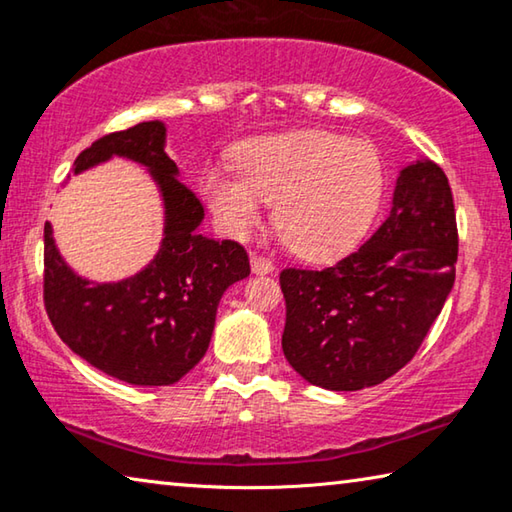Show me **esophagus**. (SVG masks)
<instances>
[{
  "label": "esophagus",
  "mask_w": 512,
  "mask_h": 512,
  "mask_svg": "<svg viewBox=\"0 0 512 512\" xmlns=\"http://www.w3.org/2000/svg\"><path fill=\"white\" fill-rule=\"evenodd\" d=\"M250 268H253L255 275H268L275 271V266L271 259L266 257H259V255H250Z\"/></svg>",
  "instance_id": "1"
}]
</instances>
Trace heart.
Here are the masks:
<instances>
[{
  "instance_id": "b5f03b06",
  "label": "heart",
  "mask_w": 512,
  "mask_h": 512,
  "mask_svg": "<svg viewBox=\"0 0 512 512\" xmlns=\"http://www.w3.org/2000/svg\"><path fill=\"white\" fill-rule=\"evenodd\" d=\"M239 169L210 167L203 194L221 228L244 239L275 203L280 237L309 259L336 257L366 235L384 198L375 146L329 131H300L250 142Z\"/></svg>"
}]
</instances>
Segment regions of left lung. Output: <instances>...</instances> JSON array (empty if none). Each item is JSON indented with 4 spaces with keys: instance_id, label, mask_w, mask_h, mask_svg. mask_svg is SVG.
Wrapping results in <instances>:
<instances>
[{
    "instance_id": "1",
    "label": "left lung",
    "mask_w": 512,
    "mask_h": 512,
    "mask_svg": "<svg viewBox=\"0 0 512 512\" xmlns=\"http://www.w3.org/2000/svg\"><path fill=\"white\" fill-rule=\"evenodd\" d=\"M458 232L445 171L420 158L400 169L393 207L359 250L323 271L284 268L282 350L327 391L393 377L438 318L456 280Z\"/></svg>"
}]
</instances>
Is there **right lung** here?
I'll use <instances>...</instances> for the list:
<instances>
[{
    "mask_svg": "<svg viewBox=\"0 0 512 512\" xmlns=\"http://www.w3.org/2000/svg\"><path fill=\"white\" fill-rule=\"evenodd\" d=\"M164 121L110 133L74 162L83 173L110 158L146 167L164 205L155 257L119 282L76 275L45 223V309L60 339L106 375L133 386H169L205 357L216 307L230 284L250 275L244 246L198 232L203 205L167 153Z\"/></svg>",
    "mask_w": 512,
    "mask_h": 512,
    "instance_id": "add662e5",
    "label": "right lung"
}]
</instances>
